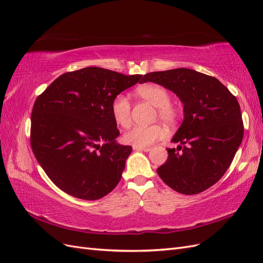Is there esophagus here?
Masks as SVG:
<instances>
[{"label":"esophagus","instance_id":"34e87169","mask_svg":"<svg viewBox=\"0 0 263 263\" xmlns=\"http://www.w3.org/2000/svg\"><path fill=\"white\" fill-rule=\"evenodd\" d=\"M134 150L136 151H145V153H148V151H150V148H142V147H133Z\"/></svg>","mask_w":263,"mask_h":263}]
</instances>
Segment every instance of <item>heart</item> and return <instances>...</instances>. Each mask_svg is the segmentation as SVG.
<instances>
[{
    "mask_svg": "<svg viewBox=\"0 0 263 263\" xmlns=\"http://www.w3.org/2000/svg\"><path fill=\"white\" fill-rule=\"evenodd\" d=\"M137 97L149 102L157 107L159 118L165 124L172 125L178 119V109L170 103V94L163 86L158 84H145L137 87ZM110 114L116 124L127 127L130 124V103L124 94H118L110 104ZM165 136V130L160 125L134 126L123 135V141L134 147H149Z\"/></svg>",
    "mask_w": 263,
    "mask_h": 263,
    "instance_id": "heart-1",
    "label": "heart"
}]
</instances>
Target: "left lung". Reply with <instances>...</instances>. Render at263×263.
Instances as JSON below:
<instances>
[{
    "label": "left lung",
    "mask_w": 263,
    "mask_h": 263,
    "mask_svg": "<svg viewBox=\"0 0 263 263\" xmlns=\"http://www.w3.org/2000/svg\"><path fill=\"white\" fill-rule=\"evenodd\" d=\"M142 82L170 90L183 104V122L171 139L176 148L157 169L166 185L182 194H197L227 171L243 137L240 106L216 78L187 68L150 72Z\"/></svg>",
    "instance_id": "obj_1"
}]
</instances>
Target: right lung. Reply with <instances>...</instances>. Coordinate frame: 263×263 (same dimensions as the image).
<instances>
[{
    "instance_id": "add662e5",
    "label": "right lung",
    "mask_w": 263,
    "mask_h": 263,
    "mask_svg": "<svg viewBox=\"0 0 263 263\" xmlns=\"http://www.w3.org/2000/svg\"><path fill=\"white\" fill-rule=\"evenodd\" d=\"M141 77L83 68L61 74L37 98L31 112V149L63 192L99 200L121 181L133 148L117 142L110 104Z\"/></svg>"
}]
</instances>
